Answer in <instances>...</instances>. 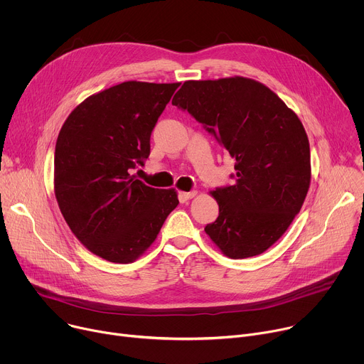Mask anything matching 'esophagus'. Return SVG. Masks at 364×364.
<instances>
[{
  "instance_id": "34e87169",
  "label": "esophagus",
  "mask_w": 364,
  "mask_h": 364,
  "mask_svg": "<svg viewBox=\"0 0 364 364\" xmlns=\"http://www.w3.org/2000/svg\"><path fill=\"white\" fill-rule=\"evenodd\" d=\"M196 194H197V191H180L178 193V200L181 201V203H186V201H188L190 198H193V197H196Z\"/></svg>"
}]
</instances>
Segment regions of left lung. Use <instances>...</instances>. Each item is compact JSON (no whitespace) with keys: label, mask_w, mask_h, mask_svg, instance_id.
I'll return each instance as SVG.
<instances>
[{"label":"left lung","mask_w":364,"mask_h":364,"mask_svg":"<svg viewBox=\"0 0 364 364\" xmlns=\"http://www.w3.org/2000/svg\"><path fill=\"white\" fill-rule=\"evenodd\" d=\"M173 105L236 161L233 186L212 193L219 218L205 233L232 259L261 255L289 228L309 188V142L301 121L269 87L240 76L187 80Z\"/></svg>","instance_id":"obj_1"}]
</instances>
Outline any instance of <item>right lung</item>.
Instances as JSON below:
<instances>
[{"label":"right lung","mask_w":364,"mask_h":364,"mask_svg":"<svg viewBox=\"0 0 364 364\" xmlns=\"http://www.w3.org/2000/svg\"><path fill=\"white\" fill-rule=\"evenodd\" d=\"M180 83L124 82L85 99L55 151V193L75 236L95 255L129 264L157 237L177 193L132 176L149 157L151 132Z\"/></svg>","instance_id":"right-lung-1"}]
</instances>
